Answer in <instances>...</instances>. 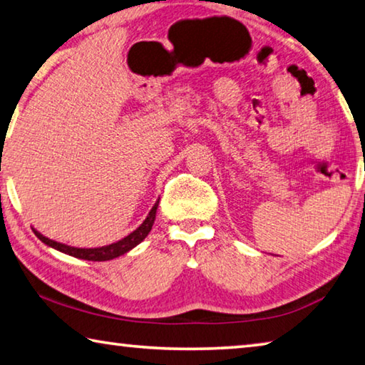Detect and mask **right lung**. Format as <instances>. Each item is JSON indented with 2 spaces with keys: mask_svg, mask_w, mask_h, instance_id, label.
<instances>
[{
  "mask_svg": "<svg viewBox=\"0 0 365 365\" xmlns=\"http://www.w3.org/2000/svg\"><path fill=\"white\" fill-rule=\"evenodd\" d=\"M158 205H159V201L154 202V206L151 207L150 214L146 215L143 224H141L137 230H133L130 235H127L125 238L119 240V242L108 245V246H101V248H76V246H69V245L54 242V240H49L45 237V235H41L38 230H35V228H32V230L46 246L64 252V255H69L72 257H78V259H85V261H110V259L119 257L122 255H125V252H128L130 250H133L135 246L140 245L148 237V233H150L153 228L154 219H156Z\"/></svg>",
  "mask_w": 365,
  "mask_h": 365,
  "instance_id": "1",
  "label": "right lung"
}]
</instances>
